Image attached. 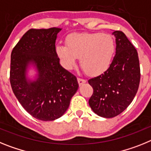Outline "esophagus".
I'll return each instance as SVG.
<instances>
[{
	"label": "esophagus",
	"mask_w": 151,
	"mask_h": 151,
	"mask_svg": "<svg viewBox=\"0 0 151 151\" xmlns=\"http://www.w3.org/2000/svg\"><path fill=\"white\" fill-rule=\"evenodd\" d=\"M77 81H78V83H79L80 85H82L83 83H86V81L84 79H81V78H77Z\"/></svg>",
	"instance_id": "1"
}]
</instances>
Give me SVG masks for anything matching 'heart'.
Returning a JSON list of instances; mask_svg holds the SVG:
<instances>
[{"mask_svg": "<svg viewBox=\"0 0 151 151\" xmlns=\"http://www.w3.org/2000/svg\"><path fill=\"white\" fill-rule=\"evenodd\" d=\"M66 44L56 45V54L65 68L75 65L77 58L85 72L99 75L107 70L115 55V39L108 33H74L68 36Z\"/></svg>", "mask_w": 151, "mask_h": 151, "instance_id": "obj_1", "label": "heart"}]
</instances>
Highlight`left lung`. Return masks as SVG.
Returning a JSON list of instances; mask_svg holds the SVG:
<instances>
[{
	"mask_svg": "<svg viewBox=\"0 0 151 151\" xmlns=\"http://www.w3.org/2000/svg\"><path fill=\"white\" fill-rule=\"evenodd\" d=\"M112 35L116 51L109 68L88 81L93 89L89 105L96 114L104 118L115 117L131 104L141 78L136 48L122 31H114Z\"/></svg>",
	"mask_w": 151,
	"mask_h": 151,
	"instance_id": "8db88e82",
	"label": "left lung"
}]
</instances>
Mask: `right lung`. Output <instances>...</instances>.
Masks as SVG:
<instances>
[{"mask_svg":"<svg viewBox=\"0 0 151 151\" xmlns=\"http://www.w3.org/2000/svg\"><path fill=\"white\" fill-rule=\"evenodd\" d=\"M60 28L31 29L11 52L10 81L14 95L34 118L53 121L61 117L78 89L77 77L62 68L55 51ZM33 65L37 70L33 81L26 77Z\"/></svg>","mask_w":151,"mask_h":151,"instance_id":"1","label":"right lung"}]
</instances>
